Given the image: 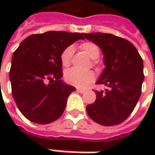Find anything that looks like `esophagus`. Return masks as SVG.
<instances>
[{"label": "esophagus", "instance_id": "34e87169", "mask_svg": "<svg viewBox=\"0 0 155 155\" xmlns=\"http://www.w3.org/2000/svg\"><path fill=\"white\" fill-rule=\"evenodd\" d=\"M76 91H77L78 92H80V93H84V92L86 91L85 90H83V89H80V88H77V89H76Z\"/></svg>", "mask_w": 155, "mask_h": 155}]
</instances>
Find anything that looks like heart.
<instances>
[{
  "label": "heart",
  "mask_w": 155,
  "mask_h": 155,
  "mask_svg": "<svg viewBox=\"0 0 155 155\" xmlns=\"http://www.w3.org/2000/svg\"><path fill=\"white\" fill-rule=\"evenodd\" d=\"M81 49L91 59H96L100 55V48L92 42H84L81 45ZM74 49V47H67L61 54V62L64 67L70 65ZM64 78L67 82L76 87L84 88L92 82L95 79V74L92 71L81 72L76 69H69L65 72Z\"/></svg>",
  "instance_id": "heart-1"
}]
</instances>
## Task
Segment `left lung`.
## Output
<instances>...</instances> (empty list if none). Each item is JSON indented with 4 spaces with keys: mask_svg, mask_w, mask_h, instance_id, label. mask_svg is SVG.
I'll list each match as a JSON object with an SVG mask.
<instances>
[{
    "mask_svg": "<svg viewBox=\"0 0 155 155\" xmlns=\"http://www.w3.org/2000/svg\"><path fill=\"white\" fill-rule=\"evenodd\" d=\"M100 47L104 65L98 84L107 87L96 91V101L86 107L89 117L102 126H115L132 113L141 95L143 64L139 53L128 40L104 33L83 34Z\"/></svg>",
    "mask_w": 155,
    "mask_h": 155,
    "instance_id": "left-lung-1",
    "label": "left lung"
}]
</instances>
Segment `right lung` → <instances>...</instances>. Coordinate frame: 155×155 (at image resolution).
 <instances>
[{
	"label": "right lung",
	"instance_id": "add662e5",
	"mask_svg": "<svg viewBox=\"0 0 155 155\" xmlns=\"http://www.w3.org/2000/svg\"><path fill=\"white\" fill-rule=\"evenodd\" d=\"M84 33L47 31L25 38L13 53L10 80L12 96L22 115L45 125L64 113L67 98L75 91L63 77L61 54Z\"/></svg>",
	"mask_w": 155,
	"mask_h": 155
}]
</instances>
